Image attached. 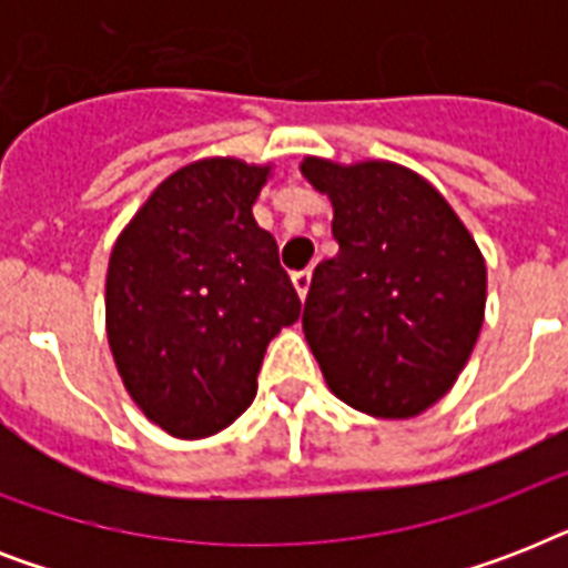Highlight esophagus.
Segmentation results:
<instances>
[{
    "label": "esophagus",
    "mask_w": 568,
    "mask_h": 568,
    "mask_svg": "<svg viewBox=\"0 0 568 568\" xmlns=\"http://www.w3.org/2000/svg\"><path fill=\"white\" fill-rule=\"evenodd\" d=\"M292 283L294 288H297V294H301V301L310 294V285H312V271L306 267V271H297V274H292Z\"/></svg>",
    "instance_id": "obj_1"
}]
</instances>
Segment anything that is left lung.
Returning <instances> with one entry per match:
<instances>
[{
    "label": "left lung",
    "mask_w": 568,
    "mask_h": 568,
    "mask_svg": "<svg viewBox=\"0 0 568 568\" xmlns=\"http://www.w3.org/2000/svg\"><path fill=\"white\" fill-rule=\"evenodd\" d=\"M333 203L338 253L312 274L303 333L327 386L374 418L445 397L484 327L486 262L448 200L409 168L303 159Z\"/></svg>",
    "instance_id": "left-lung-1"
}]
</instances>
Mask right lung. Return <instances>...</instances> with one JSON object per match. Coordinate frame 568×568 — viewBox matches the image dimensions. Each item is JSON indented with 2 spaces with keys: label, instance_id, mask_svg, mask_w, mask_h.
<instances>
[{
  "label": "right lung",
  "instance_id": "1",
  "mask_svg": "<svg viewBox=\"0 0 568 568\" xmlns=\"http://www.w3.org/2000/svg\"><path fill=\"white\" fill-rule=\"evenodd\" d=\"M271 176L241 159L171 173L120 232L105 329L123 386L176 439L230 427L256 397L271 338L301 315L274 235L253 217Z\"/></svg>",
  "mask_w": 568,
  "mask_h": 568
}]
</instances>
